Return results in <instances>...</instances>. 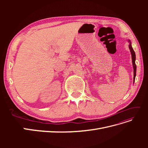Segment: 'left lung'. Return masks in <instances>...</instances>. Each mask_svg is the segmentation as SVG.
Masks as SVG:
<instances>
[{
	"label": "left lung",
	"instance_id": "8db88e82",
	"mask_svg": "<svg viewBox=\"0 0 148 148\" xmlns=\"http://www.w3.org/2000/svg\"><path fill=\"white\" fill-rule=\"evenodd\" d=\"M128 42H129V49L130 50V52L132 54V64H133V83L135 82V79L136 77V65L135 64V60H136V55H135V52L134 51L133 49L132 46V43L130 40L128 39Z\"/></svg>",
	"mask_w": 148,
	"mask_h": 148
}]
</instances>
